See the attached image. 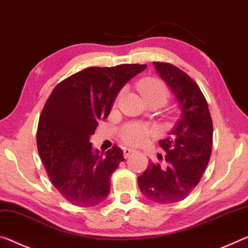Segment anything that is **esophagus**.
I'll use <instances>...</instances> for the list:
<instances>
[{"label":"esophagus","mask_w":248,"mask_h":248,"mask_svg":"<svg viewBox=\"0 0 248 248\" xmlns=\"http://www.w3.org/2000/svg\"><path fill=\"white\" fill-rule=\"evenodd\" d=\"M133 151H135V150H133V149L124 148V158H128V156L130 155V153H132Z\"/></svg>","instance_id":"34e87169"}]
</instances>
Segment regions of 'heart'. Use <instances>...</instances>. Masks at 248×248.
<instances>
[{
	"mask_svg": "<svg viewBox=\"0 0 248 248\" xmlns=\"http://www.w3.org/2000/svg\"><path fill=\"white\" fill-rule=\"evenodd\" d=\"M138 89L147 103L160 101L164 104L170 97V89L166 82L158 77H144L138 82ZM121 95V93H120ZM155 135V131L148 124L130 121L124 124L119 129V137L124 143L132 147H139L144 144Z\"/></svg>",
	"mask_w": 248,
	"mask_h": 248,
	"instance_id": "b5f03b06",
	"label": "heart"
}]
</instances>
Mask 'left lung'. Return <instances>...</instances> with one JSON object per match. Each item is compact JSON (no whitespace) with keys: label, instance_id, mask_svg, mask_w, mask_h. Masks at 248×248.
<instances>
[{"label":"left lung","instance_id":"left-lung-1","mask_svg":"<svg viewBox=\"0 0 248 248\" xmlns=\"http://www.w3.org/2000/svg\"><path fill=\"white\" fill-rule=\"evenodd\" d=\"M153 64L174 93L182 116L171 136L159 142L167 153L166 164L149 163L138 186L148 200L169 204L186 199L201 180L211 158L213 123L205 97L186 73L171 62Z\"/></svg>","mask_w":248,"mask_h":248}]
</instances>
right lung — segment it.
Instances as JSON below:
<instances>
[{
  "label": "right lung",
  "mask_w": 248,
  "mask_h": 248,
  "mask_svg": "<svg viewBox=\"0 0 248 248\" xmlns=\"http://www.w3.org/2000/svg\"><path fill=\"white\" fill-rule=\"evenodd\" d=\"M147 65L89 67L53 89L39 116L36 142L42 162L55 188L66 201L96 206L110 192V178L124 152L117 144L106 155L93 152L89 137L108 117L118 93Z\"/></svg>",
  "instance_id": "right-lung-1"
}]
</instances>
